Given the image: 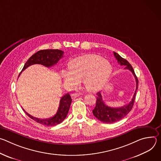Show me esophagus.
Listing matches in <instances>:
<instances>
[{
	"label": "esophagus",
	"mask_w": 161,
	"mask_h": 161,
	"mask_svg": "<svg viewBox=\"0 0 161 161\" xmlns=\"http://www.w3.org/2000/svg\"><path fill=\"white\" fill-rule=\"evenodd\" d=\"M80 96V94H79V93H73V94H71V98H72L73 99H76V97H79Z\"/></svg>",
	"instance_id": "obj_1"
}]
</instances>
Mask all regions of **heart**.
Here are the masks:
<instances>
[{
  "label": "heart",
  "instance_id": "heart-1",
  "mask_svg": "<svg viewBox=\"0 0 161 161\" xmlns=\"http://www.w3.org/2000/svg\"><path fill=\"white\" fill-rule=\"evenodd\" d=\"M69 71H62L65 83L76 86L81 81L90 92L102 89L108 81L112 71L110 63L99 55L86 54L72 60L68 64Z\"/></svg>",
  "mask_w": 161,
  "mask_h": 161
}]
</instances>
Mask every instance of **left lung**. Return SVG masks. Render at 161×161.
<instances>
[{"mask_svg": "<svg viewBox=\"0 0 161 161\" xmlns=\"http://www.w3.org/2000/svg\"><path fill=\"white\" fill-rule=\"evenodd\" d=\"M114 57L118 61V63L121 65H125V69H128L132 72L134 76L135 77L136 81V88L135 92L133 95L132 100L128 104H126L120 108H111L106 105L103 100V97L100 92L96 94L97 100L96 103V106L92 111L94 115L100 121L106 123V124H112L119 121L120 120L124 118L127 114L132 109L136 94V91L137 90V84H138V80L135 75L134 71L132 65L129 63L127 60L123 58L118 53L113 52Z\"/></svg>", "mask_w": 161, "mask_h": 161, "instance_id": "obj_1", "label": "left lung"}]
</instances>
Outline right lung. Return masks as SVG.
<instances>
[{"label":"right lung","instance_id":"1","mask_svg":"<svg viewBox=\"0 0 161 161\" xmlns=\"http://www.w3.org/2000/svg\"><path fill=\"white\" fill-rule=\"evenodd\" d=\"M64 52L60 50H40L32 56H31L27 62L25 64L21 71H24L29 66L33 64H41L47 67H50L55 65L60 58L64 57ZM20 75V74H19ZM72 99L69 94H66L63 96L60 101L59 107L55 115L50 119H40L34 117L27 113L24 109L25 113L31 119L36 122L46 126H54L60 124L67 117L69 109Z\"/></svg>","mask_w":161,"mask_h":161}]
</instances>
